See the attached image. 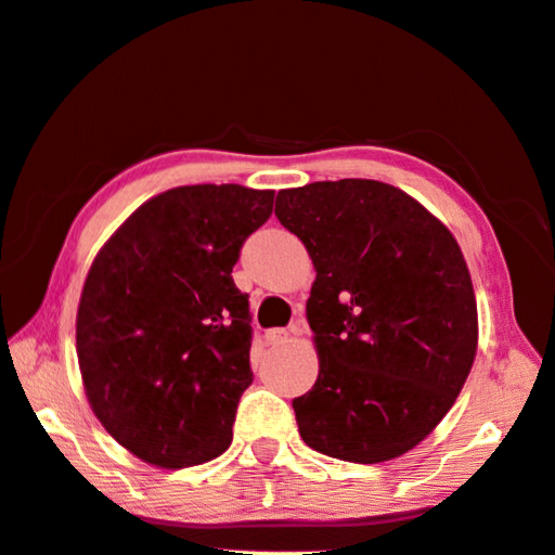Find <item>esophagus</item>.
Returning a JSON list of instances; mask_svg holds the SVG:
<instances>
[{
	"label": "esophagus",
	"mask_w": 555,
	"mask_h": 555,
	"mask_svg": "<svg viewBox=\"0 0 555 555\" xmlns=\"http://www.w3.org/2000/svg\"><path fill=\"white\" fill-rule=\"evenodd\" d=\"M288 338V331L284 328H271L263 333V340H267V346H281Z\"/></svg>",
	"instance_id": "1"
}]
</instances>
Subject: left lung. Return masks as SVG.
<instances>
[{
  "label": "left lung",
  "instance_id": "1",
  "mask_svg": "<svg viewBox=\"0 0 555 555\" xmlns=\"http://www.w3.org/2000/svg\"><path fill=\"white\" fill-rule=\"evenodd\" d=\"M276 217L315 269L306 319L319 377L294 400L304 442L356 464L410 452L450 412L477 356L460 244L408 192L377 180L281 190Z\"/></svg>",
  "mask_w": 555,
  "mask_h": 555
}]
</instances>
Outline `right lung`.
Instances as JSON below:
<instances>
[{
  "label": "right lung",
  "instance_id": "right-lung-1",
  "mask_svg": "<svg viewBox=\"0 0 555 555\" xmlns=\"http://www.w3.org/2000/svg\"><path fill=\"white\" fill-rule=\"evenodd\" d=\"M274 190L188 184L140 205L103 244L76 315L86 398L140 460L182 469L232 444L249 365V296L232 269Z\"/></svg>",
  "mask_w": 555,
  "mask_h": 555
}]
</instances>
